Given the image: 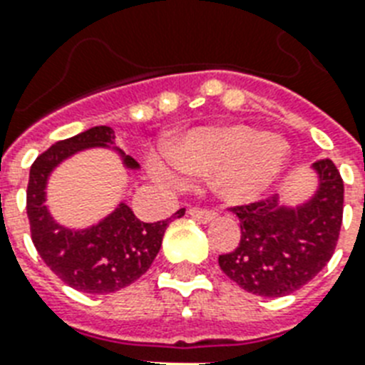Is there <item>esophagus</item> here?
<instances>
[{
    "mask_svg": "<svg viewBox=\"0 0 365 365\" xmlns=\"http://www.w3.org/2000/svg\"><path fill=\"white\" fill-rule=\"evenodd\" d=\"M189 216L200 223H210L212 220L216 217V212L205 210V208H191V210H189Z\"/></svg>",
    "mask_w": 365,
    "mask_h": 365,
    "instance_id": "1",
    "label": "esophagus"
}]
</instances>
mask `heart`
Returning a JSON list of instances; mask_svg holds the SVG:
<instances>
[{
  "label": "heart",
  "mask_w": 365,
  "mask_h": 365,
  "mask_svg": "<svg viewBox=\"0 0 365 365\" xmlns=\"http://www.w3.org/2000/svg\"><path fill=\"white\" fill-rule=\"evenodd\" d=\"M289 160V145L280 136L248 125L202 126L172 142L166 153L149 157V170L160 182L180 183L210 176L217 199L244 205L259 199Z\"/></svg>",
  "instance_id": "b5f03b06"
}]
</instances>
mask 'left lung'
Segmentation results:
<instances>
[{"label": "left lung", "instance_id": "left-lung-1", "mask_svg": "<svg viewBox=\"0 0 365 365\" xmlns=\"http://www.w3.org/2000/svg\"><path fill=\"white\" fill-rule=\"evenodd\" d=\"M318 187L311 199L289 206L278 195L235 206L239 246L220 255V267L242 289L261 297H282L322 271L339 239L343 180L329 159L312 163Z\"/></svg>", "mask_w": 365, "mask_h": 365}]
</instances>
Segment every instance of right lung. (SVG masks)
I'll use <instances>...</instances> for the list:
<instances>
[{
	"label": "right lung",
	"instance_id": "add662e5",
	"mask_svg": "<svg viewBox=\"0 0 365 365\" xmlns=\"http://www.w3.org/2000/svg\"><path fill=\"white\" fill-rule=\"evenodd\" d=\"M115 132L111 126H93L73 138L56 142L34 160L26 191V212L30 220L31 240L47 267L70 288L83 294H113L136 282L157 257L163 237L172 217L165 222L143 223L121 202L96 225L71 229L60 225L48 212L47 183L51 172L66 159L91 148L113 149L128 170L140 165L113 148Z\"/></svg>",
	"mask_w": 365,
	"mask_h": 365
}]
</instances>
